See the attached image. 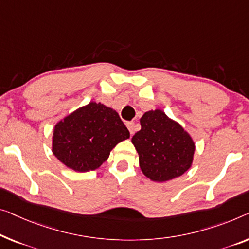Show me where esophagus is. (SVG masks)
<instances>
[{"mask_svg": "<svg viewBox=\"0 0 249 249\" xmlns=\"http://www.w3.org/2000/svg\"><path fill=\"white\" fill-rule=\"evenodd\" d=\"M126 126H127L129 133H131V134H134V132H135V123H134V122H128V123H126Z\"/></svg>", "mask_w": 249, "mask_h": 249, "instance_id": "obj_1", "label": "esophagus"}]
</instances>
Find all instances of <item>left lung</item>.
<instances>
[{"label":"left lung","instance_id":"1","mask_svg":"<svg viewBox=\"0 0 249 249\" xmlns=\"http://www.w3.org/2000/svg\"><path fill=\"white\" fill-rule=\"evenodd\" d=\"M141 131L132 137L143 174L155 182L182 176L191 168L195 154L192 137L161 109L141 117Z\"/></svg>","mask_w":249,"mask_h":249}]
</instances>
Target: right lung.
I'll return each mask as SVG.
<instances>
[{"label": "right lung", "mask_w": 249, "mask_h": 249, "mask_svg": "<svg viewBox=\"0 0 249 249\" xmlns=\"http://www.w3.org/2000/svg\"><path fill=\"white\" fill-rule=\"evenodd\" d=\"M127 139L129 132L116 110L90 102L55 124L53 153L73 171H92L108 159L118 143Z\"/></svg>", "instance_id": "right-lung-1"}]
</instances>
